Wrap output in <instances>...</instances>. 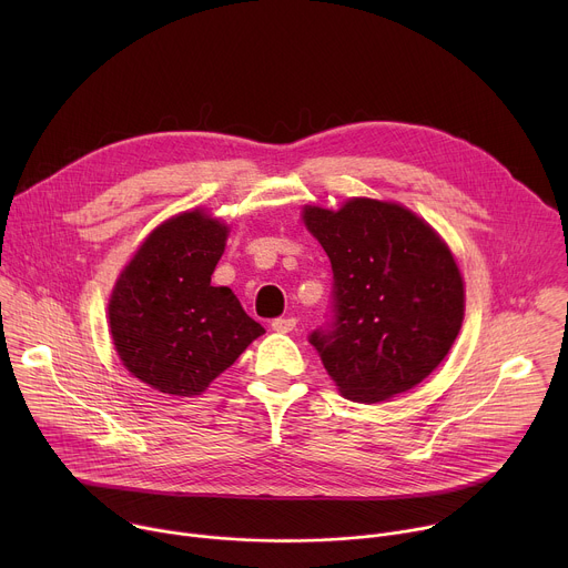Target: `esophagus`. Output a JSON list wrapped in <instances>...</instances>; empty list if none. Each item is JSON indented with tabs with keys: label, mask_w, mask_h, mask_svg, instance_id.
I'll return each mask as SVG.
<instances>
[{
	"label": "esophagus",
	"mask_w": 568,
	"mask_h": 568,
	"mask_svg": "<svg viewBox=\"0 0 568 568\" xmlns=\"http://www.w3.org/2000/svg\"><path fill=\"white\" fill-rule=\"evenodd\" d=\"M296 328V318L294 316H278L272 321V331L276 333H292Z\"/></svg>",
	"instance_id": "34e87169"
}]
</instances>
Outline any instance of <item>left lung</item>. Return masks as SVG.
<instances>
[{"mask_svg": "<svg viewBox=\"0 0 568 568\" xmlns=\"http://www.w3.org/2000/svg\"><path fill=\"white\" fill-rule=\"evenodd\" d=\"M301 220L335 274L333 331L310 344L339 393L375 404L418 386L465 316L463 274L443 235L412 209L373 197L337 211L305 204Z\"/></svg>", "mask_w": 568, "mask_h": 568, "instance_id": "obj_1", "label": "left lung"}]
</instances>
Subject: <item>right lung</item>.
<instances>
[{
  "label": "right lung",
  "instance_id": "obj_1",
  "mask_svg": "<svg viewBox=\"0 0 568 568\" xmlns=\"http://www.w3.org/2000/svg\"><path fill=\"white\" fill-rule=\"evenodd\" d=\"M231 226L197 206L154 226L108 303L121 364L150 388L202 395L265 328L229 287L211 285Z\"/></svg>",
  "mask_w": 568,
  "mask_h": 568
}]
</instances>
